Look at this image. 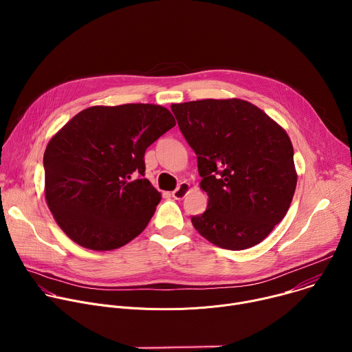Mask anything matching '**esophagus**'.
Segmentation results:
<instances>
[{
  "mask_svg": "<svg viewBox=\"0 0 352 352\" xmlns=\"http://www.w3.org/2000/svg\"><path fill=\"white\" fill-rule=\"evenodd\" d=\"M189 190H190V185L188 182H181L179 186L171 195H173L174 199L181 200V199H184L189 193Z\"/></svg>",
  "mask_w": 352,
  "mask_h": 352,
  "instance_id": "esophagus-1",
  "label": "esophagus"
}]
</instances>
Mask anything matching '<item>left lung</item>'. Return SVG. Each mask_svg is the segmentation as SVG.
<instances>
[{
	"label": "left lung",
	"mask_w": 352,
	"mask_h": 352,
	"mask_svg": "<svg viewBox=\"0 0 352 352\" xmlns=\"http://www.w3.org/2000/svg\"><path fill=\"white\" fill-rule=\"evenodd\" d=\"M197 156L208 209L193 216L196 231L219 248L242 250L262 242L287 214L296 186L287 132L241 98L171 104Z\"/></svg>",
	"instance_id": "8db88e82"
}]
</instances>
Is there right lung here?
<instances>
[{
	"instance_id": "add662e5",
	"label": "right lung",
	"mask_w": 352,
	"mask_h": 352,
	"mask_svg": "<svg viewBox=\"0 0 352 352\" xmlns=\"http://www.w3.org/2000/svg\"><path fill=\"white\" fill-rule=\"evenodd\" d=\"M173 126V114L162 106H93L50 139L45 202L74 242L113 250L146 228L162 193L143 178L144 152Z\"/></svg>"
}]
</instances>
